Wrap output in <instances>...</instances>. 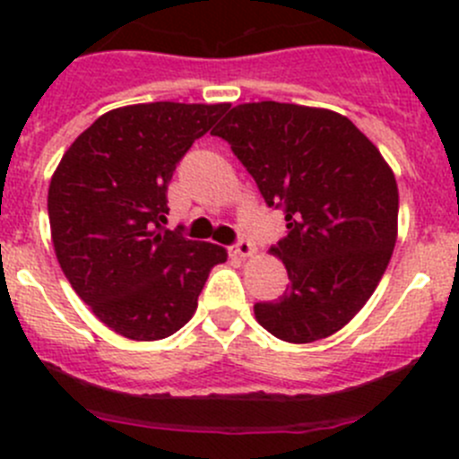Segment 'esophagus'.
I'll list each match as a JSON object with an SVG mask.
<instances>
[{
  "label": "esophagus",
  "instance_id": "1",
  "mask_svg": "<svg viewBox=\"0 0 459 459\" xmlns=\"http://www.w3.org/2000/svg\"><path fill=\"white\" fill-rule=\"evenodd\" d=\"M230 253L238 257H253L255 255V247H253L251 239H239V242H235L230 247Z\"/></svg>",
  "mask_w": 459,
  "mask_h": 459
}]
</instances>
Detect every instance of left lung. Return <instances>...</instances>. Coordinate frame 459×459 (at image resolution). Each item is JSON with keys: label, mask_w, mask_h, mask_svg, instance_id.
<instances>
[{"label": "left lung", "mask_w": 459, "mask_h": 459, "mask_svg": "<svg viewBox=\"0 0 459 459\" xmlns=\"http://www.w3.org/2000/svg\"><path fill=\"white\" fill-rule=\"evenodd\" d=\"M212 135L230 143L264 202L284 211L286 235L271 251L289 286L253 307L257 322L293 344L337 333L371 298L395 248L393 170L351 119L324 108L239 104Z\"/></svg>", "instance_id": "8db88e82"}]
</instances>
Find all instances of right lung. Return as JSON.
Returning a JSON list of instances; mask_svg holds the SVG:
<instances>
[{
    "label": "right lung",
    "instance_id": "obj_1",
    "mask_svg": "<svg viewBox=\"0 0 459 459\" xmlns=\"http://www.w3.org/2000/svg\"><path fill=\"white\" fill-rule=\"evenodd\" d=\"M229 104L115 108L71 143L50 179L48 220L64 275L97 317L137 342L164 340L197 308L217 244L164 229L169 182Z\"/></svg>",
    "mask_w": 459,
    "mask_h": 459
}]
</instances>
